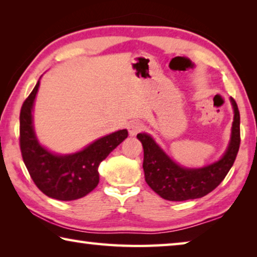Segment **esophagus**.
Returning <instances> with one entry per match:
<instances>
[{
  "instance_id": "obj_1",
  "label": "esophagus",
  "mask_w": 257,
  "mask_h": 257,
  "mask_svg": "<svg viewBox=\"0 0 257 257\" xmlns=\"http://www.w3.org/2000/svg\"><path fill=\"white\" fill-rule=\"evenodd\" d=\"M144 128V124L139 121H130V123L128 124V132L130 136H136V135L143 130Z\"/></svg>"
}]
</instances>
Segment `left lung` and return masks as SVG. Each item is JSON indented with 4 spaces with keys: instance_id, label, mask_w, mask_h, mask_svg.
I'll list each match as a JSON object with an SVG mask.
<instances>
[{
    "instance_id": "left-lung-1",
    "label": "left lung",
    "mask_w": 257,
    "mask_h": 257,
    "mask_svg": "<svg viewBox=\"0 0 257 257\" xmlns=\"http://www.w3.org/2000/svg\"><path fill=\"white\" fill-rule=\"evenodd\" d=\"M230 103L233 110V121L227 149L219 160L204 167H182L165 153L150 134L137 135L144 149L143 168L145 180L159 196L177 202L201 198L224 179L236 160L240 144V115L232 97H230Z\"/></svg>"
}]
</instances>
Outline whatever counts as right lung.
Returning <instances> with one entry per match:
<instances>
[{
    "label": "right lung",
    "mask_w": 257,
    "mask_h": 257,
    "mask_svg": "<svg viewBox=\"0 0 257 257\" xmlns=\"http://www.w3.org/2000/svg\"><path fill=\"white\" fill-rule=\"evenodd\" d=\"M40 80L21 107V154L30 177L40 190L59 201H75L96 188L99 163L128 137V132L121 129L105 135L75 153L59 154L46 149L38 141L34 128L33 113Z\"/></svg>",
    "instance_id": "right-lung-1"
}]
</instances>
